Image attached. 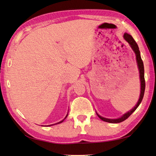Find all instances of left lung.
Instances as JSON below:
<instances>
[{
	"instance_id": "8db88e82",
	"label": "left lung",
	"mask_w": 156,
	"mask_h": 156,
	"mask_svg": "<svg viewBox=\"0 0 156 156\" xmlns=\"http://www.w3.org/2000/svg\"><path fill=\"white\" fill-rule=\"evenodd\" d=\"M123 38L129 44L130 47L132 48V50L134 51L136 55V63L137 66L138 68V71H139V76H140V97L138 99V101H137V104H136L135 106H134L132 109L129 110L128 112H127L125 114H123L121 117L117 118V119H108L103 117L98 114V112L97 115L100 119L104 121H106V122L111 123H121L122 121H125L126 119L128 118L130 115H131L133 112H134L136 110L138 106L140 105L141 101L143 100L144 93H145V72H144V65L143 62L142 61V58H141L140 56V53L139 50V48H138L136 42L134 41V39H133L132 37L129 35V34L125 33L123 35Z\"/></svg>"
}]
</instances>
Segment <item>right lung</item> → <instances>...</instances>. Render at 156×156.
<instances>
[{
  "label": "right lung",
  "mask_w": 156,
  "mask_h": 156,
  "mask_svg": "<svg viewBox=\"0 0 156 156\" xmlns=\"http://www.w3.org/2000/svg\"><path fill=\"white\" fill-rule=\"evenodd\" d=\"M67 115H68V112H67V115L66 116V117H65L63 120L62 121H59V122H58V123H55V124H52V125H49V126H53V125H56V124H58V123H62L63 122V121L66 119L67 118Z\"/></svg>",
  "instance_id": "obj_1"
}]
</instances>
